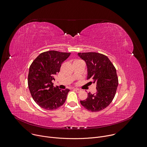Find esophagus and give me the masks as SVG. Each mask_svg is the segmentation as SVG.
Segmentation results:
<instances>
[{"mask_svg": "<svg viewBox=\"0 0 147 147\" xmlns=\"http://www.w3.org/2000/svg\"><path fill=\"white\" fill-rule=\"evenodd\" d=\"M74 90L75 91H76L77 92H80L82 90H80V89H79V88H74Z\"/></svg>", "mask_w": 147, "mask_h": 147, "instance_id": "34e87169", "label": "esophagus"}]
</instances>
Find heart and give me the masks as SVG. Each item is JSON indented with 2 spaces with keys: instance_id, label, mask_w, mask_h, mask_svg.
Wrapping results in <instances>:
<instances>
[{
  "instance_id": "obj_1",
  "label": "heart",
  "mask_w": 147,
  "mask_h": 147,
  "mask_svg": "<svg viewBox=\"0 0 147 147\" xmlns=\"http://www.w3.org/2000/svg\"><path fill=\"white\" fill-rule=\"evenodd\" d=\"M80 61V60H76L75 61ZM75 61H74V62H75Z\"/></svg>"
}]
</instances>
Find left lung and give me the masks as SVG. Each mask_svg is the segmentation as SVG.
I'll return each mask as SVG.
<instances>
[{"label": "left lung", "mask_w": 147, "mask_h": 147, "mask_svg": "<svg viewBox=\"0 0 147 147\" xmlns=\"http://www.w3.org/2000/svg\"><path fill=\"white\" fill-rule=\"evenodd\" d=\"M87 66V79L96 84V92L88 93L86 99L80 100L81 105L92 112L102 110L113 100L118 84L116 69L109 58L96 52L78 53Z\"/></svg>", "instance_id": "obj_1"}]
</instances>
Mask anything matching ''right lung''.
<instances>
[{
    "mask_svg": "<svg viewBox=\"0 0 147 147\" xmlns=\"http://www.w3.org/2000/svg\"><path fill=\"white\" fill-rule=\"evenodd\" d=\"M70 55L71 53L56 51L44 52L30 65L28 87L33 99L41 108L53 110L64 103L69 90H60L59 87H54L52 80Z\"/></svg>",
    "mask_w": 147,
    "mask_h": 147,
    "instance_id": "right-lung-1",
    "label": "right lung"
}]
</instances>
